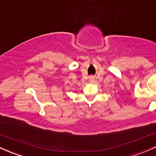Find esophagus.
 <instances>
[{
	"mask_svg": "<svg viewBox=\"0 0 156 156\" xmlns=\"http://www.w3.org/2000/svg\"><path fill=\"white\" fill-rule=\"evenodd\" d=\"M94 80V76H90V77H89V82H90V83H93Z\"/></svg>",
	"mask_w": 156,
	"mask_h": 156,
	"instance_id": "34e87169",
	"label": "esophagus"
}]
</instances>
